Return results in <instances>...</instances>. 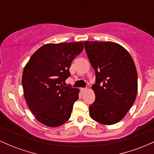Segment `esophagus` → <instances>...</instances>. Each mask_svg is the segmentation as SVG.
<instances>
[{
	"instance_id": "obj_1",
	"label": "esophagus",
	"mask_w": 154,
	"mask_h": 154,
	"mask_svg": "<svg viewBox=\"0 0 154 154\" xmlns=\"http://www.w3.org/2000/svg\"><path fill=\"white\" fill-rule=\"evenodd\" d=\"M81 91H82V93H85V91H87V89H86V88H81Z\"/></svg>"
}]
</instances>
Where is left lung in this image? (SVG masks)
I'll use <instances>...</instances> for the list:
<instances>
[{"instance_id": "obj_1", "label": "left lung", "mask_w": 154, "mask_h": 154, "mask_svg": "<svg viewBox=\"0 0 154 154\" xmlns=\"http://www.w3.org/2000/svg\"><path fill=\"white\" fill-rule=\"evenodd\" d=\"M85 48L95 72L92 89L95 100L90 106V116L105 125L117 123L135 102L137 75L132 56L114 42L85 41Z\"/></svg>"}]
</instances>
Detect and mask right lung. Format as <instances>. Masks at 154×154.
<instances>
[{"label":"right lung","instance_id":"obj_1","mask_svg":"<svg viewBox=\"0 0 154 154\" xmlns=\"http://www.w3.org/2000/svg\"><path fill=\"white\" fill-rule=\"evenodd\" d=\"M83 48L82 42L45 44L24 66V98L35 119L45 126L59 127L70 118L79 90L63 87L62 82L70 76L72 61Z\"/></svg>","mask_w":154,"mask_h":154}]
</instances>
